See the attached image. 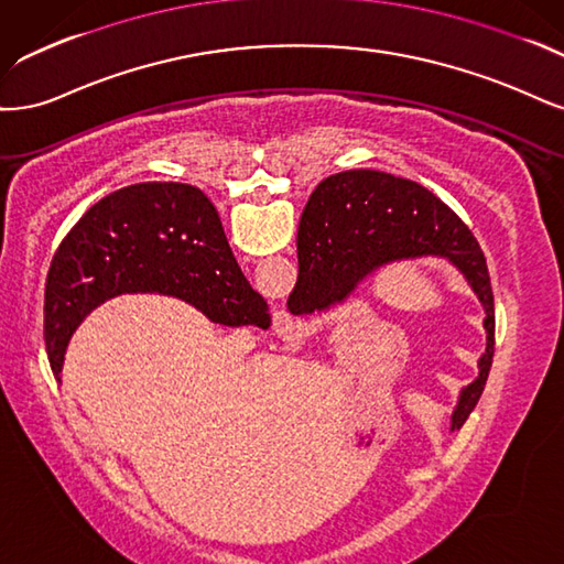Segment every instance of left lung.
Instances as JSON below:
<instances>
[{
  "label": "left lung",
  "instance_id": "obj_1",
  "mask_svg": "<svg viewBox=\"0 0 564 564\" xmlns=\"http://www.w3.org/2000/svg\"><path fill=\"white\" fill-rule=\"evenodd\" d=\"M422 258L449 262L485 308V354L478 360V377L462 389L452 412L454 431L476 408L492 368L495 295L474 231L438 196L412 180L379 171L360 169L325 177L302 213L300 274L288 308L295 316L330 312L381 267Z\"/></svg>",
  "mask_w": 564,
  "mask_h": 564
}]
</instances>
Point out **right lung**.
I'll return each mask as SVG.
<instances>
[{"label": "right lung", "instance_id": "right-lung-1", "mask_svg": "<svg viewBox=\"0 0 564 564\" xmlns=\"http://www.w3.org/2000/svg\"><path fill=\"white\" fill-rule=\"evenodd\" d=\"M126 293L185 300L220 325H264L267 302L236 264L208 196L183 183H140L90 206L53 256L44 339L61 381L67 341L102 302Z\"/></svg>", "mask_w": 564, "mask_h": 564}]
</instances>
